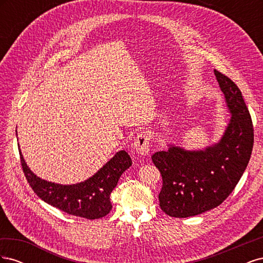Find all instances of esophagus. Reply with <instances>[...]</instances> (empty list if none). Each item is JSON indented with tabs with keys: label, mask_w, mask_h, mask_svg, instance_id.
<instances>
[{
	"label": "esophagus",
	"mask_w": 263,
	"mask_h": 263,
	"mask_svg": "<svg viewBox=\"0 0 263 263\" xmlns=\"http://www.w3.org/2000/svg\"><path fill=\"white\" fill-rule=\"evenodd\" d=\"M134 149L139 155H148L150 150V135L145 132L139 133L134 141Z\"/></svg>",
	"instance_id": "obj_1"
}]
</instances>
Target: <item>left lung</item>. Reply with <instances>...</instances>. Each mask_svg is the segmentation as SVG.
I'll use <instances>...</instances> for the list:
<instances>
[{
    "label": "left lung",
    "mask_w": 263,
    "mask_h": 263,
    "mask_svg": "<svg viewBox=\"0 0 263 263\" xmlns=\"http://www.w3.org/2000/svg\"><path fill=\"white\" fill-rule=\"evenodd\" d=\"M232 113L218 144L200 151L170 146L151 159L162 177L159 205L171 217L202 214L224 202L250 160L253 125L241 92L230 79L214 70Z\"/></svg>",
    "instance_id": "8db88e82"
}]
</instances>
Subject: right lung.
<instances>
[{
  "label": "right lung",
  "instance_id": "1",
  "mask_svg": "<svg viewBox=\"0 0 263 263\" xmlns=\"http://www.w3.org/2000/svg\"><path fill=\"white\" fill-rule=\"evenodd\" d=\"M20 157L24 174L37 196L55 209L86 219H98L109 213V195L122 173L132 165L129 155L122 150L90 179L78 184L61 185L36 177L24 161L21 150Z\"/></svg>",
  "mask_w": 263,
  "mask_h": 263
}]
</instances>
